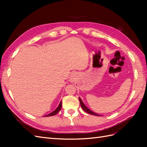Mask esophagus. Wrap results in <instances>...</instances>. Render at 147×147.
Here are the masks:
<instances>
[{"label": "esophagus", "instance_id": "1", "mask_svg": "<svg viewBox=\"0 0 147 147\" xmlns=\"http://www.w3.org/2000/svg\"><path fill=\"white\" fill-rule=\"evenodd\" d=\"M76 78H77L76 74L73 73L70 77V80L72 82H74V81H75V80H76Z\"/></svg>", "mask_w": 147, "mask_h": 147}]
</instances>
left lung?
Masks as SVG:
<instances>
[{
  "label": "left lung",
  "mask_w": 147,
  "mask_h": 147,
  "mask_svg": "<svg viewBox=\"0 0 147 147\" xmlns=\"http://www.w3.org/2000/svg\"><path fill=\"white\" fill-rule=\"evenodd\" d=\"M79 100H80V105H81V107H82V109H83L84 111H85V112H86V113H89V114H91V115H95V116H102V115H100L97 114V113H94V112H92V111H91V110L89 109L87 107H86L85 105H84V104L83 103V102L82 101V99L80 98V97H79Z\"/></svg>",
  "instance_id": "1"
}]
</instances>
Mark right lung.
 <instances>
[{
  "instance_id": "right-lung-1",
  "label": "right lung",
  "mask_w": 147,
  "mask_h": 147,
  "mask_svg": "<svg viewBox=\"0 0 147 147\" xmlns=\"http://www.w3.org/2000/svg\"><path fill=\"white\" fill-rule=\"evenodd\" d=\"M61 107H62V101L60 102V103H59L58 107H57L55 109V110L53 111V112H52L50 113V114L45 115V117H50V116H53V115H55L56 114H57V113H58V112H59L60 110L61 109Z\"/></svg>"
}]
</instances>
